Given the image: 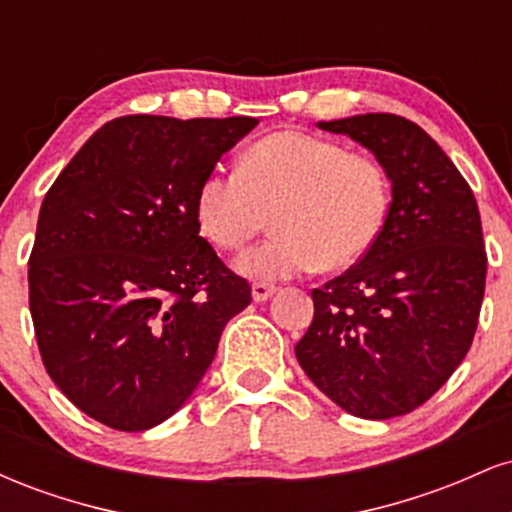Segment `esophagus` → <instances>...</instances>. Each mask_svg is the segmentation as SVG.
<instances>
[{"label":"esophagus","mask_w":512,"mask_h":512,"mask_svg":"<svg viewBox=\"0 0 512 512\" xmlns=\"http://www.w3.org/2000/svg\"><path fill=\"white\" fill-rule=\"evenodd\" d=\"M276 293V286L272 284H252V301L264 303Z\"/></svg>","instance_id":"1"}]
</instances>
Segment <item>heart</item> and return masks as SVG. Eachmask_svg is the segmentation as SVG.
Instances as JSON below:
<instances>
[{
    "mask_svg": "<svg viewBox=\"0 0 512 512\" xmlns=\"http://www.w3.org/2000/svg\"><path fill=\"white\" fill-rule=\"evenodd\" d=\"M390 207L378 158L293 129L252 144L236 173L211 170L195 197L199 231L221 250L245 248L274 214L279 236L236 262L255 281L354 267L383 236Z\"/></svg>",
    "mask_w": 512,
    "mask_h": 512,
    "instance_id": "obj_1",
    "label": "heart"
}]
</instances>
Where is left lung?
<instances>
[{"label":"left lung","mask_w":512,"mask_h":512,"mask_svg":"<svg viewBox=\"0 0 512 512\" xmlns=\"http://www.w3.org/2000/svg\"><path fill=\"white\" fill-rule=\"evenodd\" d=\"M317 127L383 163L392 207L375 248L313 289L315 317L296 358L337 407L392 419L436 395L472 346L486 286L477 199L407 117L368 113Z\"/></svg>","instance_id":"8db88e82"}]
</instances>
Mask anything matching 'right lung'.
Segmentation results:
<instances>
[{
  "mask_svg": "<svg viewBox=\"0 0 512 512\" xmlns=\"http://www.w3.org/2000/svg\"><path fill=\"white\" fill-rule=\"evenodd\" d=\"M255 117L127 115L52 182L28 260L45 370L91 419L146 431L207 373L250 284L199 236L197 187Z\"/></svg>",
  "mask_w": 512,
  "mask_h": 512,
  "instance_id": "add662e5",
  "label": "right lung"
}]
</instances>
